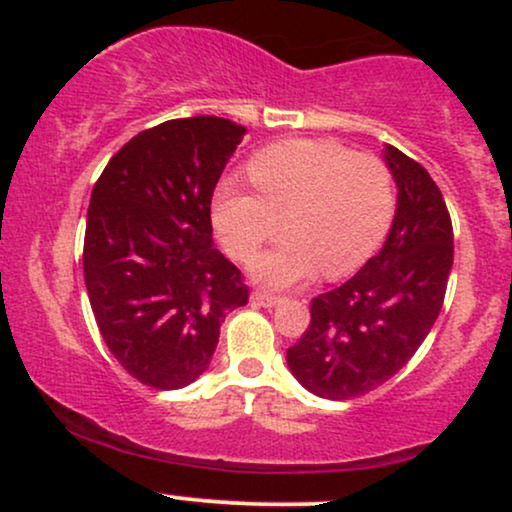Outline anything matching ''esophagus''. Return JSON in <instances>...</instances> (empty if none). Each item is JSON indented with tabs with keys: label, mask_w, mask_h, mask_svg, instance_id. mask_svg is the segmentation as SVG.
<instances>
[{
	"label": "esophagus",
	"mask_w": 512,
	"mask_h": 512,
	"mask_svg": "<svg viewBox=\"0 0 512 512\" xmlns=\"http://www.w3.org/2000/svg\"><path fill=\"white\" fill-rule=\"evenodd\" d=\"M252 303L264 305V308H272V305L281 303V296H276V293H269V291H252Z\"/></svg>",
	"instance_id": "34e87169"
}]
</instances>
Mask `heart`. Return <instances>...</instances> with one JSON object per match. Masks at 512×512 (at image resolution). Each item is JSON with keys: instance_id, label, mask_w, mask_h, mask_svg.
<instances>
[{"instance_id": "heart-1", "label": "heart", "mask_w": 512, "mask_h": 512, "mask_svg": "<svg viewBox=\"0 0 512 512\" xmlns=\"http://www.w3.org/2000/svg\"><path fill=\"white\" fill-rule=\"evenodd\" d=\"M250 190L223 180L214 195V226L240 262H250L281 231L286 238L260 257L255 274L274 286L356 272L383 245L397 216V178L380 156L356 154L337 139H286L248 163Z\"/></svg>"}]
</instances>
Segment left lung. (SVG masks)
I'll use <instances>...</instances> for the list:
<instances>
[{"label":"left lung","mask_w":512,"mask_h":512,"mask_svg":"<svg viewBox=\"0 0 512 512\" xmlns=\"http://www.w3.org/2000/svg\"><path fill=\"white\" fill-rule=\"evenodd\" d=\"M399 187L383 250L337 289L310 301V325L286 351L291 373L317 397L354 399L375 390L424 344L448 289L452 221L421 163L387 146Z\"/></svg>","instance_id":"8db88e82"}]
</instances>
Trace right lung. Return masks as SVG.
Masks as SVG:
<instances>
[{"instance_id":"add662e5","label":"right lung","mask_w":512,"mask_h":512,"mask_svg":"<svg viewBox=\"0 0 512 512\" xmlns=\"http://www.w3.org/2000/svg\"><path fill=\"white\" fill-rule=\"evenodd\" d=\"M245 127L214 115L144 129L91 192L84 279L120 366L154 390L204 373L221 322L248 303L243 274L211 245V197Z\"/></svg>"}]
</instances>
